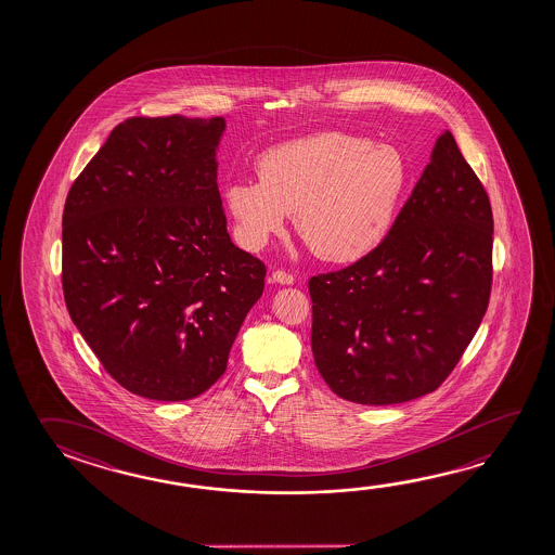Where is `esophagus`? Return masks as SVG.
<instances>
[{
	"label": "esophagus",
	"instance_id": "34e87169",
	"mask_svg": "<svg viewBox=\"0 0 555 555\" xmlns=\"http://www.w3.org/2000/svg\"><path fill=\"white\" fill-rule=\"evenodd\" d=\"M271 281L279 282V284H292L294 282V276H292L291 273H286V271H274L273 274H271Z\"/></svg>",
	"mask_w": 555,
	"mask_h": 555
}]
</instances>
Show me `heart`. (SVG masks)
<instances>
[{
    "label": "heart",
    "mask_w": 555,
    "mask_h": 555,
    "mask_svg": "<svg viewBox=\"0 0 555 555\" xmlns=\"http://www.w3.org/2000/svg\"><path fill=\"white\" fill-rule=\"evenodd\" d=\"M409 188V164L367 137L318 133L273 146L259 180L227 188L228 209L251 249L281 234L286 215L319 257L352 263L389 236Z\"/></svg>",
    "instance_id": "obj_1"
}]
</instances>
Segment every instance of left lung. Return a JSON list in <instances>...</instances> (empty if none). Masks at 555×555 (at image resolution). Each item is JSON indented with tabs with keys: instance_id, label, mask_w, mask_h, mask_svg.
I'll return each mask as SVG.
<instances>
[{
	"instance_id": "obj_1",
	"label": "left lung",
	"mask_w": 555,
	"mask_h": 555,
	"mask_svg": "<svg viewBox=\"0 0 555 555\" xmlns=\"http://www.w3.org/2000/svg\"><path fill=\"white\" fill-rule=\"evenodd\" d=\"M491 247L490 197L446 131L382 246L309 279L311 350L331 391L373 406L436 391L488 309Z\"/></svg>"
}]
</instances>
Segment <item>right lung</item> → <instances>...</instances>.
<instances>
[{"label": "right lung", "instance_id": "right-lung-1", "mask_svg": "<svg viewBox=\"0 0 555 555\" xmlns=\"http://www.w3.org/2000/svg\"><path fill=\"white\" fill-rule=\"evenodd\" d=\"M224 128V118L126 119L65 199L67 311L104 370L145 399L207 391L263 294V261L227 230Z\"/></svg>", "mask_w": 555, "mask_h": 555}]
</instances>
